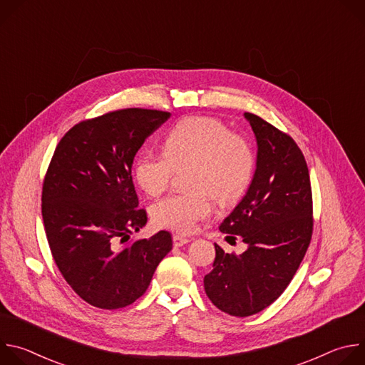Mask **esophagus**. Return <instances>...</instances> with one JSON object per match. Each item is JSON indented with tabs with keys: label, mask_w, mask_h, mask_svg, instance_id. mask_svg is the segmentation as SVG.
Wrapping results in <instances>:
<instances>
[{
	"label": "esophagus",
	"mask_w": 365,
	"mask_h": 365,
	"mask_svg": "<svg viewBox=\"0 0 365 365\" xmlns=\"http://www.w3.org/2000/svg\"><path fill=\"white\" fill-rule=\"evenodd\" d=\"M187 242H190V240L189 238H186V237H183V235H173V245L175 247H183L185 244H187Z\"/></svg>",
	"instance_id": "34e87169"
}]
</instances>
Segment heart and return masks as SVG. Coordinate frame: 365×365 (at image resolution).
<instances>
[{
    "label": "heart",
    "mask_w": 365,
    "mask_h": 365,
    "mask_svg": "<svg viewBox=\"0 0 365 365\" xmlns=\"http://www.w3.org/2000/svg\"><path fill=\"white\" fill-rule=\"evenodd\" d=\"M192 166L187 183L193 190L172 193L153 206L159 227L189 234L212 212L210 190L220 199L238 196L254 170L250 144L210 117H189L166 137L165 153L143 150L134 162V178L141 189L158 196L170 185L175 169Z\"/></svg>",
    "instance_id": "1"
}]
</instances>
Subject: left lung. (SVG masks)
Masks as SVG:
<instances>
[{"instance_id":"8db88e82","label":"left lung","mask_w":365,"mask_h":365,"mask_svg":"<svg viewBox=\"0 0 365 365\" xmlns=\"http://www.w3.org/2000/svg\"><path fill=\"white\" fill-rule=\"evenodd\" d=\"M257 141L252 180L220 231L241 235L247 250L228 254L215 244L203 279L210 300L231 317H251L289 286L312 238V189L306 160L293 138L244 113Z\"/></svg>"}]
</instances>
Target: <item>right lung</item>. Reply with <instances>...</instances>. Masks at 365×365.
Masks as SVG:
<instances>
[{"label":"right lung","instance_id":"add662e5","mask_svg":"<svg viewBox=\"0 0 365 365\" xmlns=\"http://www.w3.org/2000/svg\"><path fill=\"white\" fill-rule=\"evenodd\" d=\"M169 118L128 108L82 121L51 158L41 193L48 247L68 284L95 307L135 302L172 250L168 231L127 242L147 224L131 178L135 153Z\"/></svg>","mask_w":365,"mask_h":365}]
</instances>
